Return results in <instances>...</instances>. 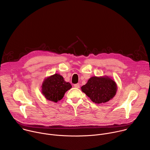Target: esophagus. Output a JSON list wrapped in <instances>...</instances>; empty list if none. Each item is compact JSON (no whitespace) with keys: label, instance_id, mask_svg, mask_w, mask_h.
I'll use <instances>...</instances> for the list:
<instances>
[{"label":"esophagus","instance_id":"1","mask_svg":"<svg viewBox=\"0 0 150 150\" xmlns=\"http://www.w3.org/2000/svg\"><path fill=\"white\" fill-rule=\"evenodd\" d=\"M74 87L75 88H79V83H76V84H74Z\"/></svg>","mask_w":150,"mask_h":150}]
</instances>
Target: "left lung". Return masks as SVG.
<instances>
[{
  "label": "left lung",
  "instance_id": "left-lung-1",
  "mask_svg": "<svg viewBox=\"0 0 150 150\" xmlns=\"http://www.w3.org/2000/svg\"><path fill=\"white\" fill-rule=\"evenodd\" d=\"M117 85L110 77L93 76L81 87V90L93 102L104 103L112 99L117 91Z\"/></svg>",
  "mask_w": 150,
  "mask_h": 150
}]
</instances>
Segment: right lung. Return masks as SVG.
<instances>
[{"mask_svg": "<svg viewBox=\"0 0 150 150\" xmlns=\"http://www.w3.org/2000/svg\"><path fill=\"white\" fill-rule=\"evenodd\" d=\"M41 88V93L47 100L57 103L72 88V85L64 80L62 76L55 74L44 80Z\"/></svg>", "mask_w": 150, "mask_h": 150, "instance_id": "right-lung-1", "label": "right lung"}]
</instances>
